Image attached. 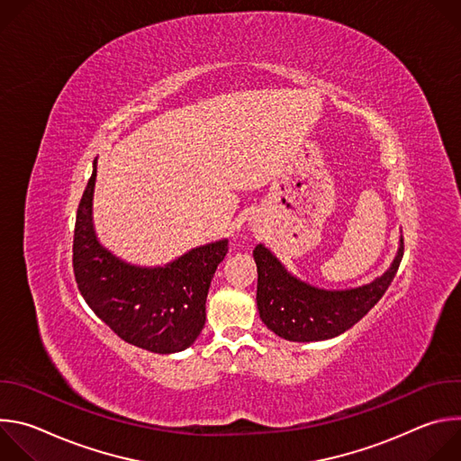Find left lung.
<instances>
[{
  "label": "left lung",
  "instance_id": "obj_1",
  "mask_svg": "<svg viewBox=\"0 0 461 461\" xmlns=\"http://www.w3.org/2000/svg\"><path fill=\"white\" fill-rule=\"evenodd\" d=\"M402 248L390 270L374 283L343 292L313 288L292 277L281 262L258 244L253 249L257 262V308L260 319L279 338L288 341L332 339L361 321L384 295L403 258Z\"/></svg>",
  "mask_w": 461,
  "mask_h": 461
}]
</instances>
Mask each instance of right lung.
<instances>
[{"mask_svg": "<svg viewBox=\"0 0 461 461\" xmlns=\"http://www.w3.org/2000/svg\"><path fill=\"white\" fill-rule=\"evenodd\" d=\"M93 175L77 212L73 272L91 310L129 345L157 354L193 345L206 322V297L228 240L194 248L164 268H137L104 249L93 230Z\"/></svg>", "mask_w": 461, "mask_h": 461, "instance_id": "obj_1", "label": "right lung"}]
</instances>
